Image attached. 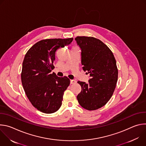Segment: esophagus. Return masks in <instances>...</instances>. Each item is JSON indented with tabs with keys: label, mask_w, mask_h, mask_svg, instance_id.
<instances>
[{
	"label": "esophagus",
	"mask_w": 146,
	"mask_h": 146,
	"mask_svg": "<svg viewBox=\"0 0 146 146\" xmlns=\"http://www.w3.org/2000/svg\"><path fill=\"white\" fill-rule=\"evenodd\" d=\"M76 82V81L74 80H70V84H75Z\"/></svg>",
	"instance_id": "obj_1"
}]
</instances>
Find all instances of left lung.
I'll list each match as a JSON object with an SVG mask.
<instances>
[{
    "label": "left lung",
    "instance_id": "left-lung-1",
    "mask_svg": "<svg viewBox=\"0 0 146 146\" xmlns=\"http://www.w3.org/2000/svg\"><path fill=\"white\" fill-rule=\"evenodd\" d=\"M75 40L81 49L82 69L91 77L88 83L77 82L81 91L77 98L84 109L95 110L106 105L115 90L118 80L116 60L110 49L99 39L77 36Z\"/></svg>",
    "mask_w": 146,
    "mask_h": 146
}]
</instances>
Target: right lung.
<instances>
[{"instance_id": "right-lung-1", "label": "right lung", "mask_w": 146, "mask_h": 146, "mask_svg": "<svg viewBox=\"0 0 146 146\" xmlns=\"http://www.w3.org/2000/svg\"><path fill=\"white\" fill-rule=\"evenodd\" d=\"M73 38L41 40L27 51L23 63L22 84L27 96L38 110L47 114L60 108L65 91L70 84L66 77L51 73L55 52L72 43Z\"/></svg>"}]
</instances>
